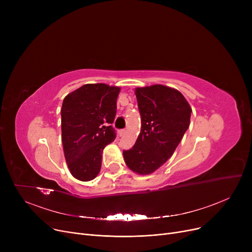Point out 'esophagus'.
<instances>
[{
    "label": "esophagus",
    "instance_id": "obj_1",
    "mask_svg": "<svg viewBox=\"0 0 252 252\" xmlns=\"http://www.w3.org/2000/svg\"><path fill=\"white\" fill-rule=\"evenodd\" d=\"M126 134V129H121V130H119V136H121V137H124Z\"/></svg>",
    "mask_w": 252,
    "mask_h": 252
}]
</instances>
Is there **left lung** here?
<instances>
[{
    "label": "left lung",
    "mask_w": 252,
    "mask_h": 252,
    "mask_svg": "<svg viewBox=\"0 0 252 252\" xmlns=\"http://www.w3.org/2000/svg\"><path fill=\"white\" fill-rule=\"evenodd\" d=\"M141 131L124 150L126 165L139 175L152 174L174 154L190 126L192 109L178 90L162 85L136 89Z\"/></svg>",
    "instance_id": "left-lung-1"
}]
</instances>
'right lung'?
<instances>
[{
    "label": "right lung",
    "mask_w": 252,
    "mask_h": 252,
    "mask_svg": "<svg viewBox=\"0 0 252 252\" xmlns=\"http://www.w3.org/2000/svg\"><path fill=\"white\" fill-rule=\"evenodd\" d=\"M121 88L87 84L66 96L61 108L62 144L71 175L83 182L95 179L102 152L113 142L112 127Z\"/></svg>",
    "instance_id": "obj_1"
}]
</instances>
